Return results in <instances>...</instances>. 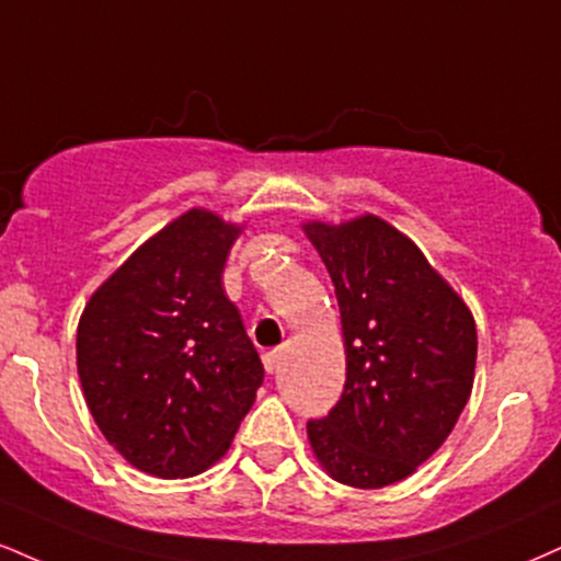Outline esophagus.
Wrapping results in <instances>:
<instances>
[{
    "label": "esophagus",
    "instance_id": "1",
    "mask_svg": "<svg viewBox=\"0 0 561 561\" xmlns=\"http://www.w3.org/2000/svg\"><path fill=\"white\" fill-rule=\"evenodd\" d=\"M279 357H282L279 350H268V353H263V368H266L268 374H274L276 366H279Z\"/></svg>",
    "mask_w": 561,
    "mask_h": 561
}]
</instances>
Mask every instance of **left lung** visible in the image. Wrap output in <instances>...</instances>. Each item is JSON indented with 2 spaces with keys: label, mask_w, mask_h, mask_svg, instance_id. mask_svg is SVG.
<instances>
[{
  "label": "left lung",
  "mask_w": 561,
  "mask_h": 561,
  "mask_svg": "<svg viewBox=\"0 0 561 561\" xmlns=\"http://www.w3.org/2000/svg\"><path fill=\"white\" fill-rule=\"evenodd\" d=\"M306 234L340 302L347 379L308 438L334 481L397 483L442 447L473 389L478 336L460 295L402 232L360 216Z\"/></svg>",
  "instance_id": "left-lung-1"
}]
</instances>
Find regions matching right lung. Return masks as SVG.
I'll return each instance as SVG.
<instances>
[{"mask_svg": "<svg viewBox=\"0 0 561 561\" xmlns=\"http://www.w3.org/2000/svg\"><path fill=\"white\" fill-rule=\"evenodd\" d=\"M240 227L182 214L101 285L78 323L93 421L127 462L187 478L225 455L263 383L240 310L221 289Z\"/></svg>", "mask_w": 561, "mask_h": 561, "instance_id": "add662e5", "label": "right lung"}]
</instances>
